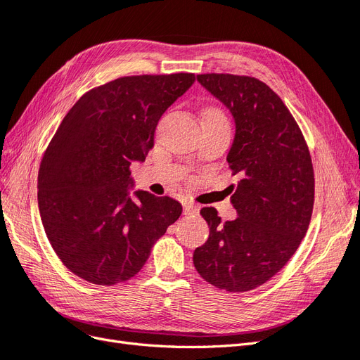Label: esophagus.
<instances>
[{
    "mask_svg": "<svg viewBox=\"0 0 360 360\" xmlns=\"http://www.w3.org/2000/svg\"><path fill=\"white\" fill-rule=\"evenodd\" d=\"M198 212H200V208H198V205L192 204V202H188L183 205V214L184 216H192V214H196Z\"/></svg>",
    "mask_w": 360,
    "mask_h": 360,
    "instance_id": "obj_1",
    "label": "esophagus"
}]
</instances>
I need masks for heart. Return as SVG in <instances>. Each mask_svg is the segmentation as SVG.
Segmentation results:
<instances>
[{
	"label": "heart",
	"instance_id": "1",
	"mask_svg": "<svg viewBox=\"0 0 360 360\" xmlns=\"http://www.w3.org/2000/svg\"><path fill=\"white\" fill-rule=\"evenodd\" d=\"M204 116H213V117H217V119H220V120H225V122H226L225 115H223L219 108H208V110L205 111V113H204Z\"/></svg>",
	"mask_w": 360,
	"mask_h": 360
}]
</instances>
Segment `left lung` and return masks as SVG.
I'll list each match as a JSON object with an SVG mask.
<instances>
[{
    "instance_id": "obj_1",
    "label": "left lung",
    "mask_w": 360,
    "mask_h": 360,
    "mask_svg": "<svg viewBox=\"0 0 360 360\" xmlns=\"http://www.w3.org/2000/svg\"><path fill=\"white\" fill-rule=\"evenodd\" d=\"M196 79L233 117L226 160L240 181L231 196L237 219L221 223L216 208L201 210L210 235L193 265L213 286L247 292L276 276L305 237L314 204L311 156L298 123L264 82L214 72Z\"/></svg>"
}]
</instances>
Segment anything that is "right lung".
Wrapping results in <instances>:
<instances>
[{"mask_svg": "<svg viewBox=\"0 0 360 360\" xmlns=\"http://www.w3.org/2000/svg\"><path fill=\"white\" fill-rule=\"evenodd\" d=\"M195 74L120 77L86 92L60 122L39 169V208L55 253L77 277L127 281L181 214L169 196L135 191L129 165L143 162L167 108Z\"/></svg>", "mask_w": 360, "mask_h": 360, "instance_id": "right-lung-1", "label": "right lung"}]
</instances>
